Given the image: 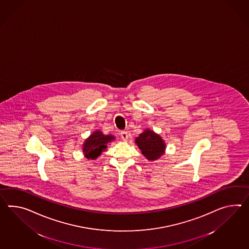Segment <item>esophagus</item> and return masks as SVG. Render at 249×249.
<instances>
[{"label":"esophagus","instance_id":"esophagus-1","mask_svg":"<svg viewBox=\"0 0 249 249\" xmlns=\"http://www.w3.org/2000/svg\"><path fill=\"white\" fill-rule=\"evenodd\" d=\"M121 136H122V139L123 141H127V140H128V134L126 131H122V133H121Z\"/></svg>","mask_w":249,"mask_h":249}]
</instances>
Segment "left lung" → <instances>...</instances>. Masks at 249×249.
Segmentation results:
<instances>
[{
	"label": "left lung",
	"mask_w": 249,
	"mask_h": 249,
	"mask_svg": "<svg viewBox=\"0 0 249 249\" xmlns=\"http://www.w3.org/2000/svg\"><path fill=\"white\" fill-rule=\"evenodd\" d=\"M135 143L148 161L159 159L164 155L166 148V144L162 137L149 128H146L135 139Z\"/></svg>",
	"instance_id": "8db88e82"
}]
</instances>
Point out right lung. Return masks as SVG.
<instances>
[{
    "label": "right lung",
    "mask_w": 249,
    "mask_h": 249,
    "mask_svg": "<svg viewBox=\"0 0 249 249\" xmlns=\"http://www.w3.org/2000/svg\"><path fill=\"white\" fill-rule=\"evenodd\" d=\"M113 140H115V137L111 134L104 135L100 129L93 131L82 146L85 158L91 160L96 159L106 150L107 145Z\"/></svg>",
    "instance_id": "obj_1"
}]
</instances>
